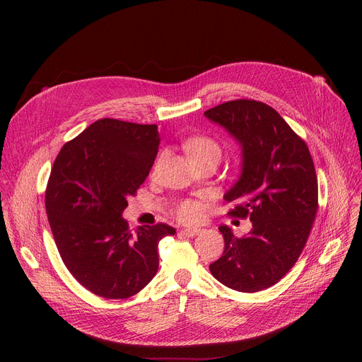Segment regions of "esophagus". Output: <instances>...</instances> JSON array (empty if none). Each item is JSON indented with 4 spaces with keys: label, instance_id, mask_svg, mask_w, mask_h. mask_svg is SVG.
I'll use <instances>...</instances> for the list:
<instances>
[{
    "label": "esophagus",
    "instance_id": "obj_1",
    "mask_svg": "<svg viewBox=\"0 0 362 362\" xmlns=\"http://www.w3.org/2000/svg\"><path fill=\"white\" fill-rule=\"evenodd\" d=\"M202 230L201 229H195V227H187V229H182V233L186 235L187 238H194L197 235H199Z\"/></svg>",
    "mask_w": 362,
    "mask_h": 362
}]
</instances>
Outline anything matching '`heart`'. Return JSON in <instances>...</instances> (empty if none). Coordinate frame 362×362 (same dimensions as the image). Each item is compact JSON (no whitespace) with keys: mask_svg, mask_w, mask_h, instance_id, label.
<instances>
[{"mask_svg":"<svg viewBox=\"0 0 362 362\" xmlns=\"http://www.w3.org/2000/svg\"><path fill=\"white\" fill-rule=\"evenodd\" d=\"M185 149L187 154L191 156L192 160H199V158L208 157V156H214V157L220 158V156H221L220 145L216 141H213L210 138H205V136H195V138L187 139L185 144ZM177 214L185 221L197 220L199 216V206H198V204H195L192 201H186L179 206Z\"/></svg>","mask_w":362,"mask_h":362,"instance_id":"b5f03b06","label":"heart"}]
</instances>
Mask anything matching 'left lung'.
I'll list each match as a JSON object with an SVG mask.
<instances>
[{"label":"left lung","instance_id":"1","mask_svg":"<svg viewBox=\"0 0 362 362\" xmlns=\"http://www.w3.org/2000/svg\"><path fill=\"white\" fill-rule=\"evenodd\" d=\"M204 116L240 146V175L224 199L240 202L232 216L252 221L243 238L229 226L218 227L224 251L210 272L233 291L267 289L293 267L315 218L318 186L308 146L274 108L259 101H229Z\"/></svg>","mask_w":362,"mask_h":362}]
</instances>
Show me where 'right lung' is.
<instances>
[{
    "instance_id": "right-lung-1",
    "label": "right lung",
    "mask_w": 362,
    "mask_h": 362,
    "mask_svg": "<svg viewBox=\"0 0 362 362\" xmlns=\"http://www.w3.org/2000/svg\"><path fill=\"white\" fill-rule=\"evenodd\" d=\"M156 124L101 119L57 156L45 192L60 257L83 288L107 299L136 295L158 270V242L176 230L164 223L129 230L123 211L156 161Z\"/></svg>"
}]
</instances>
